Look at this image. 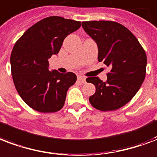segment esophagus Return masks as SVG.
I'll use <instances>...</instances> for the list:
<instances>
[{
  "instance_id": "34e87169",
  "label": "esophagus",
  "mask_w": 157,
  "mask_h": 157,
  "mask_svg": "<svg viewBox=\"0 0 157 157\" xmlns=\"http://www.w3.org/2000/svg\"><path fill=\"white\" fill-rule=\"evenodd\" d=\"M77 80H78L79 81H80V82H81V83H86V77H85V76H77Z\"/></svg>"
}]
</instances>
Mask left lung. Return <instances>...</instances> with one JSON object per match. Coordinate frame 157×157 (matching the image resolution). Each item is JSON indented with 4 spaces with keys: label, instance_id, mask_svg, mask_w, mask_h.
<instances>
[{
    "label": "left lung",
    "instance_id": "obj_1",
    "mask_svg": "<svg viewBox=\"0 0 157 157\" xmlns=\"http://www.w3.org/2000/svg\"><path fill=\"white\" fill-rule=\"evenodd\" d=\"M85 32L98 47V61L110 67L107 81L88 77L95 93L90 96L91 105L101 111L123 107L133 98L146 76L147 55L130 31L113 21H85Z\"/></svg>",
    "mask_w": 157,
    "mask_h": 157
}]
</instances>
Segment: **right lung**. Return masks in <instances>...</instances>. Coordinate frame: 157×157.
<instances>
[{"label":"right lung","instance_id":"right-lung-1","mask_svg":"<svg viewBox=\"0 0 157 157\" xmlns=\"http://www.w3.org/2000/svg\"><path fill=\"white\" fill-rule=\"evenodd\" d=\"M81 25L80 21L50 16L31 26L15 43L10 55L12 78L20 97L34 110L53 113L63 107L76 76L49 71L48 59Z\"/></svg>","mask_w":157,"mask_h":157}]
</instances>
